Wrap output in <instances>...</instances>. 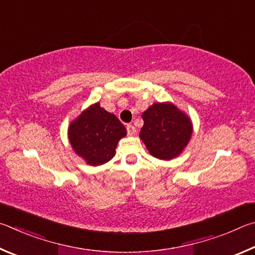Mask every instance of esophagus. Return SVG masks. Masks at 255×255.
<instances>
[{
    "label": "esophagus",
    "instance_id": "34e87169",
    "mask_svg": "<svg viewBox=\"0 0 255 255\" xmlns=\"http://www.w3.org/2000/svg\"><path fill=\"white\" fill-rule=\"evenodd\" d=\"M127 131H128V135H133V134H135V132H136L135 128L133 127L132 124H128V125H127Z\"/></svg>",
    "mask_w": 255,
    "mask_h": 255
}]
</instances>
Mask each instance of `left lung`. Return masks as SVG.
Masks as SVG:
<instances>
[{"instance_id":"obj_1","label":"left lung","mask_w":255,"mask_h":255,"mask_svg":"<svg viewBox=\"0 0 255 255\" xmlns=\"http://www.w3.org/2000/svg\"><path fill=\"white\" fill-rule=\"evenodd\" d=\"M141 140L153 157L170 160L188 144L193 125L188 116L169 103H155L143 114Z\"/></svg>"}]
</instances>
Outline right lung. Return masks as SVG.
<instances>
[{
	"mask_svg": "<svg viewBox=\"0 0 255 255\" xmlns=\"http://www.w3.org/2000/svg\"><path fill=\"white\" fill-rule=\"evenodd\" d=\"M127 135L124 125L100 103L83 112L68 128L70 144L79 157L92 166L103 164L114 157L120 139Z\"/></svg>",
	"mask_w": 255,
	"mask_h": 255,
	"instance_id": "obj_1",
	"label": "right lung"
}]
</instances>
